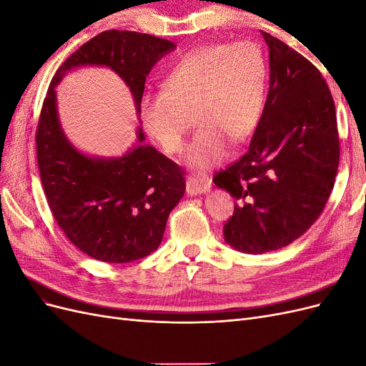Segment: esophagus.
<instances>
[{
    "label": "esophagus",
    "mask_w": 366,
    "mask_h": 366,
    "mask_svg": "<svg viewBox=\"0 0 366 366\" xmlns=\"http://www.w3.org/2000/svg\"><path fill=\"white\" fill-rule=\"evenodd\" d=\"M210 179L207 175H191L186 180V192L187 195H198L206 194L210 189Z\"/></svg>",
    "instance_id": "1"
}]
</instances>
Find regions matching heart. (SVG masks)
Instances as JSON below:
<instances>
[{"mask_svg":"<svg viewBox=\"0 0 366 366\" xmlns=\"http://www.w3.org/2000/svg\"><path fill=\"white\" fill-rule=\"evenodd\" d=\"M269 69L252 42L207 44L192 49L166 74L160 93L140 99V122L166 154H180L191 125L198 129L187 151L195 169L226 160L232 142L244 143L261 124Z\"/></svg>","mask_w":366,"mask_h":366,"instance_id":"heart-1","label":"heart"}]
</instances>
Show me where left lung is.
I'll return each mask as SVG.
<instances>
[{
  "mask_svg": "<svg viewBox=\"0 0 366 366\" xmlns=\"http://www.w3.org/2000/svg\"><path fill=\"white\" fill-rule=\"evenodd\" d=\"M269 47L270 88L247 152L214 183L237 200L223 227L250 254L289 246L312 227L333 191L339 134L333 96L320 71L278 38Z\"/></svg>",
  "mask_w": 366,
  "mask_h": 366,
  "instance_id": "8db88e82",
  "label": "left lung"
}]
</instances>
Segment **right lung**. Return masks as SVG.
<instances>
[{
    "mask_svg": "<svg viewBox=\"0 0 366 366\" xmlns=\"http://www.w3.org/2000/svg\"><path fill=\"white\" fill-rule=\"evenodd\" d=\"M175 44L147 33L107 30L77 49L53 76L36 128L39 175L49 207L73 244L104 262H131L160 246L171 210L184 195V172L137 131V145L122 157L77 151L59 124L54 88L84 65L116 71L134 97L137 113L151 69Z\"/></svg>",
    "mask_w": 366,
    "mask_h": 366,
    "instance_id": "1",
    "label": "right lung"
}]
</instances>
